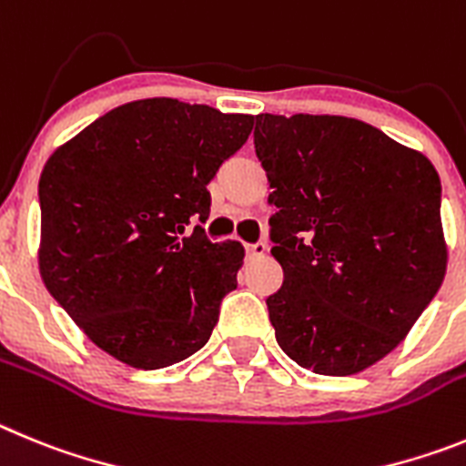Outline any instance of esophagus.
I'll use <instances>...</instances> for the list:
<instances>
[{
  "instance_id": "esophagus-1",
  "label": "esophagus",
  "mask_w": 466,
  "mask_h": 466,
  "mask_svg": "<svg viewBox=\"0 0 466 466\" xmlns=\"http://www.w3.org/2000/svg\"><path fill=\"white\" fill-rule=\"evenodd\" d=\"M269 250V246L264 241H258V243H246V255L248 258H262L264 253Z\"/></svg>"
}]
</instances>
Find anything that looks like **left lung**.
I'll use <instances>...</instances> for the list:
<instances>
[{
	"label": "left lung",
	"instance_id": "8db88e82",
	"mask_svg": "<svg viewBox=\"0 0 466 466\" xmlns=\"http://www.w3.org/2000/svg\"><path fill=\"white\" fill-rule=\"evenodd\" d=\"M255 153L271 187L267 299L276 341L299 367L353 376L395 350L441 288V181L425 155L343 116H271Z\"/></svg>",
	"mask_w": 466,
	"mask_h": 466
}]
</instances>
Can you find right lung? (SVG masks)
<instances>
[{
	"instance_id": "obj_1",
	"label": "right lung",
	"mask_w": 466,
	"mask_h": 466,
	"mask_svg": "<svg viewBox=\"0 0 466 466\" xmlns=\"http://www.w3.org/2000/svg\"><path fill=\"white\" fill-rule=\"evenodd\" d=\"M253 129V116L169 97L104 113L41 171L39 271L104 353L162 369L211 337L237 288L238 241L211 243L207 186Z\"/></svg>"
}]
</instances>
